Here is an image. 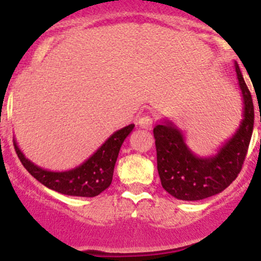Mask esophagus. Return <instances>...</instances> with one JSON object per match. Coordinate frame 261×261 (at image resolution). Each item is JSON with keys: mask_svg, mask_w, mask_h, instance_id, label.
I'll return each mask as SVG.
<instances>
[{"mask_svg": "<svg viewBox=\"0 0 261 261\" xmlns=\"http://www.w3.org/2000/svg\"><path fill=\"white\" fill-rule=\"evenodd\" d=\"M138 124H139V127L143 128V129L150 130V129H152V127H153L152 117H149V115H143V117L139 118Z\"/></svg>", "mask_w": 261, "mask_h": 261, "instance_id": "obj_1", "label": "esophagus"}]
</instances>
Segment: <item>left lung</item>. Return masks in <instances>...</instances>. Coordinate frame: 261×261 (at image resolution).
Instances as JSON below:
<instances>
[{
  "instance_id": "1",
  "label": "left lung",
  "mask_w": 261,
  "mask_h": 261,
  "mask_svg": "<svg viewBox=\"0 0 261 261\" xmlns=\"http://www.w3.org/2000/svg\"><path fill=\"white\" fill-rule=\"evenodd\" d=\"M235 70L243 96V119L216 154H195L187 146L184 132L171 120H162L153 129L161 184L178 200L198 201L217 195L240 173L254 128V104L238 63Z\"/></svg>"
}]
</instances>
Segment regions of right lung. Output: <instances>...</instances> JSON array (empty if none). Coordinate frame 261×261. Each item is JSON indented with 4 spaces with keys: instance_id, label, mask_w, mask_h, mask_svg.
Instances as JSON below:
<instances>
[{
    "instance_id": "1",
    "label": "right lung",
    "mask_w": 261,
    "mask_h": 261,
    "mask_svg": "<svg viewBox=\"0 0 261 261\" xmlns=\"http://www.w3.org/2000/svg\"><path fill=\"white\" fill-rule=\"evenodd\" d=\"M133 128L134 124H129L114 132L85 162L61 172L45 170L31 162L18 148L16 139H13V146L23 167L47 189L68 196L95 197L111 186L120 147Z\"/></svg>"
}]
</instances>
